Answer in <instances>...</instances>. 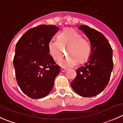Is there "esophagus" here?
Listing matches in <instances>:
<instances>
[{
  "label": "esophagus",
  "instance_id": "34e87169",
  "mask_svg": "<svg viewBox=\"0 0 123 123\" xmlns=\"http://www.w3.org/2000/svg\"><path fill=\"white\" fill-rule=\"evenodd\" d=\"M67 69L65 68H61V71H62V72H64V71H66Z\"/></svg>",
  "mask_w": 123,
  "mask_h": 123
}]
</instances>
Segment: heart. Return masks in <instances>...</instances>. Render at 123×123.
Returning <instances> with one entry per match:
<instances>
[{
	"label": "heart",
	"mask_w": 123,
	"mask_h": 123,
	"mask_svg": "<svg viewBox=\"0 0 123 123\" xmlns=\"http://www.w3.org/2000/svg\"><path fill=\"white\" fill-rule=\"evenodd\" d=\"M58 41L48 43V52L53 60L57 61L62 56V47H67V55L70 56L61 59L59 64L63 68L71 67L78 62L83 63L89 58L91 46L86 39L73 29H66L58 35Z\"/></svg>",
	"instance_id": "1"
}]
</instances>
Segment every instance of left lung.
Wrapping results in <instances>:
<instances>
[{"label":"left lung","mask_w":123,"mask_h":123,"mask_svg":"<svg viewBox=\"0 0 123 123\" xmlns=\"http://www.w3.org/2000/svg\"><path fill=\"white\" fill-rule=\"evenodd\" d=\"M89 39L91 55L83 66L76 70L71 86L77 94L91 97L99 94L106 87L113 70L112 49L106 38L86 25L78 27Z\"/></svg>","instance_id":"8db88e82"}]
</instances>
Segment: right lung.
<instances>
[{"label": "right lung", "instance_id": "add662e5", "mask_svg": "<svg viewBox=\"0 0 123 123\" xmlns=\"http://www.w3.org/2000/svg\"><path fill=\"white\" fill-rule=\"evenodd\" d=\"M58 31L55 25L33 27L23 34L15 46L17 82L24 93L33 99L47 96L60 72L61 67L48 52V43Z\"/></svg>", "mask_w": 123, "mask_h": 123}]
</instances>
